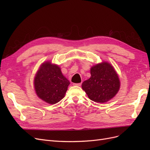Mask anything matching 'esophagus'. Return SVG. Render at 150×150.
<instances>
[{
  "mask_svg": "<svg viewBox=\"0 0 150 150\" xmlns=\"http://www.w3.org/2000/svg\"><path fill=\"white\" fill-rule=\"evenodd\" d=\"M73 85L74 86H81V83H74Z\"/></svg>",
  "mask_w": 150,
  "mask_h": 150,
  "instance_id": "1",
  "label": "esophagus"
}]
</instances>
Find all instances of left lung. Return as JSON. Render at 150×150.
<instances>
[{"mask_svg":"<svg viewBox=\"0 0 150 150\" xmlns=\"http://www.w3.org/2000/svg\"><path fill=\"white\" fill-rule=\"evenodd\" d=\"M91 77L83 83L82 89L94 102L104 103L114 98L120 88V80L110 62L103 61L91 67Z\"/></svg>","mask_w":150,"mask_h":150,"instance_id":"obj_1","label":"left lung"}]
</instances>
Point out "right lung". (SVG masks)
<instances>
[{
  "instance_id": "right-lung-1",
  "label": "right lung",
  "mask_w": 150,
  "mask_h": 150,
  "mask_svg": "<svg viewBox=\"0 0 150 150\" xmlns=\"http://www.w3.org/2000/svg\"><path fill=\"white\" fill-rule=\"evenodd\" d=\"M69 84L61 67L50 61L40 64L34 79V88L38 97L50 104H56L64 98Z\"/></svg>"
}]
</instances>
